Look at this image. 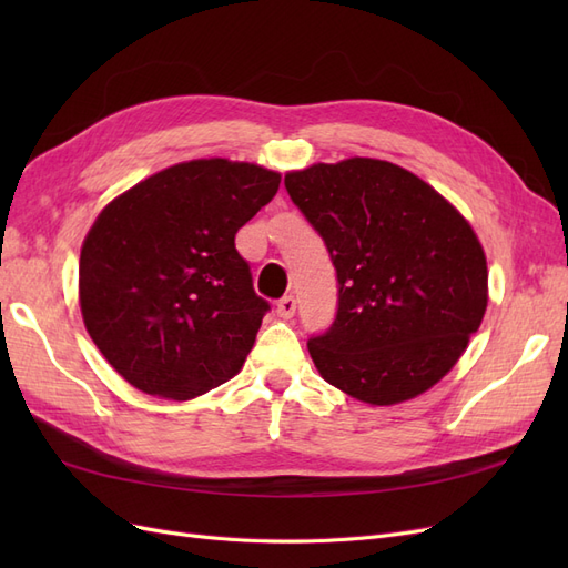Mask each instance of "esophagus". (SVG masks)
<instances>
[{
    "label": "esophagus",
    "instance_id": "obj_1",
    "mask_svg": "<svg viewBox=\"0 0 568 568\" xmlns=\"http://www.w3.org/2000/svg\"><path fill=\"white\" fill-rule=\"evenodd\" d=\"M296 313V298L294 296H284L280 303H277V315L284 317V320H291Z\"/></svg>",
    "mask_w": 568,
    "mask_h": 568
}]
</instances>
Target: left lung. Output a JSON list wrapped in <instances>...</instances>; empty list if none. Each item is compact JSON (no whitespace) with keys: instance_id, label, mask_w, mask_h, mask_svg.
Returning a JSON list of instances; mask_svg holds the SVG:
<instances>
[{"instance_id":"left-lung-1","label":"left lung","mask_w":568,"mask_h":568,"mask_svg":"<svg viewBox=\"0 0 568 568\" xmlns=\"http://www.w3.org/2000/svg\"><path fill=\"white\" fill-rule=\"evenodd\" d=\"M284 186L336 267V317L307 341L322 379L369 405L438 384L488 305L486 253L469 222L388 161L315 163L286 173Z\"/></svg>"}]
</instances>
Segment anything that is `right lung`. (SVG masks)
Listing matches in <instances>:
<instances>
[{
    "instance_id": "obj_1",
    "label": "right lung",
    "mask_w": 568,
    "mask_h": 568,
    "mask_svg": "<svg viewBox=\"0 0 568 568\" xmlns=\"http://www.w3.org/2000/svg\"><path fill=\"white\" fill-rule=\"evenodd\" d=\"M280 173L199 159L113 199L80 251V311L109 365L149 395L189 400L242 369L270 303L234 246Z\"/></svg>"
}]
</instances>
